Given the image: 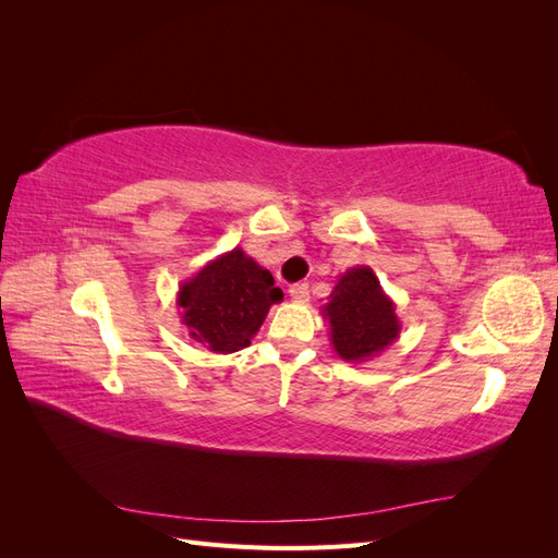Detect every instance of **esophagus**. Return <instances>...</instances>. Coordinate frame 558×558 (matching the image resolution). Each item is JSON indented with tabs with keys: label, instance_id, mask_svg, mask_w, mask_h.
<instances>
[{
	"label": "esophagus",
	"instance_id": "esophagus-1",
	"mask_svg": "<svg viewBox=\"0 0 558 558\" xmlns=\"http://www.w3.org/2000/svg\"><path fill=\"white\" fill-rule=\"evenodd\" d=\"M289 293L295 302H307L310 300V286L307 283H293Z\"/></svg>",
	"mask_w": 558,
	"mask_h": 558
}]
</instances>
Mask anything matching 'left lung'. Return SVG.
<instances>
[{
	"label": "left lung",
	"mask_w": 558,
	"mask_h": 558,
	"mask_svg": "<svg viewBox=\"0 0 558 558\" xmlns=\"http://www.w3.org/2000/svg\"><path fill=\"white\" fill-rule=\"evenodd\" d=\"M320 314L330 326V344L347 363L373 361L400 337L396 302L381 289L373 267L356 265L340 275Z\"/></svg>",
	"instance_id": "obj_1"
}]
</instances>
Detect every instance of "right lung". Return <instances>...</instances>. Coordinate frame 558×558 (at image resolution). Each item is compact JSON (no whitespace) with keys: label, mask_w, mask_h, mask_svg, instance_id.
I'll return each mask as SVG.
<instances>
[{"label":"right lung","mask_w":558,"mask_h":558,"mask_svg":"<svg viewBox=\"0 0 558 558\" xmlns=\"http://www.w3.org/2000/svg\"><path fill=\"white\" fill-rule=\"evenodd\" d=\"M283 300L269 269L234 246L179 286L177 305L191 340L214 353L251 344L269 307Z\"/></svg>","instance_id":"1"}]
</instances>
